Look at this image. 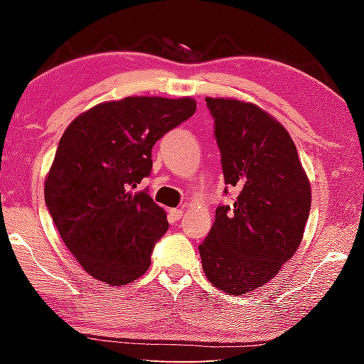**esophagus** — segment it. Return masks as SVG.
<instances>
[{"label": "esophagus", "instance_id": "1", "mask_svg": "<svg viewBox=\"0 0 364 364\" xmlns=\"http://www.w3.org/2000/svg\"><path fill=\"white\" fill-rule=\"evenodd\" d=\"M170 218L171 220H180L181 217H183V210H181V208H170Z\"/></svg>", "mask_w": 364, "mask_h": 364}]
</instances>
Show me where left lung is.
<instances>
[{
  "instance_id": "8db88e82",
  "label": "left lung",
  "mask_w": 364,
  "mask_h": 364,
  "mask_svg": "<svg viewBox=\"0 0 364 364\" xmlns=\"http://www.w3.org/2000/svg\"><path fill=\"white\" fill-rule=\"evenodd\" d=\"M205 101L225 183L239 194L232 207H217L212 230L199 245L202 268L215 287L241 295L273 279L297 252L311 188L291 134L274 117L252 102Z\"/></svg>"
}]
</instances>
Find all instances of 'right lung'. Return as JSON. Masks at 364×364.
I'll list each match as a JSON object with an SVG mask.
<instances>
[{
	"label": "right lung",
	"mask_w": 364,
	"mask_h": 364,
	"mask_svg": "<svg viewBox=\"0 0 364 364\" xmlns=\"http://www.w3.org/2000/svg\"><path fill=\"white\" fill-rule=\"evenodd\" d=\"M193 97L128 96L73 120L45 181V202L67 249L110 286L143 276L168 230L167 213L136 184L149 176L152 147L196 112Z\"/></svg>",
	"instance_id": "add662e5"
}]
</instances>
